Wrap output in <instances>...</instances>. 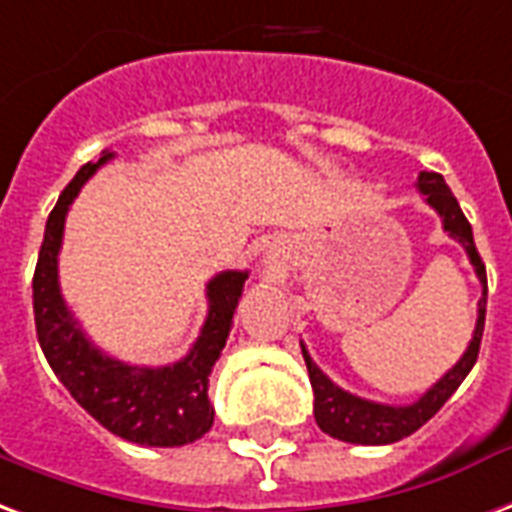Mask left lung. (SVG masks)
I'll use <instances>...</instances> for the list:
<instances>
[{"label":"left lung","mask_w":512,"mask_h":512,"mask_svg":"<svg viewBox=\"0 0 512 512\" xmlns=\"http://www.w3.org/2000/svg\"><path fill=\"white\" fill-rule=\"evenodd\" d=\"M418 192L426 198L439 217H442V227L450 238H456L458 244L467 249L469 263L475 266L480 285H483V298L478 301V323H475V333L469 339V347L464 355L458 358L453 369L448 374H442L429 391L423 393L418 401H412L407 407H391V404H377V401L361 399V396H352V393L342 391L336 382H331L320 372V366L309 358V352L304 350L306 369H309V382H312L314 391V420L317 426L331 434L333 439H342V442H352V445H391L399 439L410 437L415 431L431 420L439 412V407L453 396L458 385L464 382L472 366L478 361L480 352V339H483V323H486V295H488V282H486V266L480 260L478 249H475V238H472V225L464 217V211L458 206V200L453 198V192L445 184V179L439 173L423 170L418 176Z\"/></svg>","instance_id":"8db88e82"}]
</instances>
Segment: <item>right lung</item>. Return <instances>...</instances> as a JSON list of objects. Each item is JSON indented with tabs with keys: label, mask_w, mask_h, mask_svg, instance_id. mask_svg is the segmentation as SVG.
I'll list each match as a JSON object with an SVG mask.
<instances>
[{
	"label": "right lung",
	"mask_w": 512,
	"mask_h": 512,
	"mask_svg": "<svg viewBox=\"0 0 512 512\" xmlns=\"http://www.w3.org/2000/svg\"><path fill=\"white\" fill-rule=\"evenodd\" d=\"M108 160H113V151H102L100 160L86 162L64 187L45 222L32 279L37 342L70 396L111 434L149 448H179L200 439L214 426L208 377L227 342L233 312L249 274L222 271L208 282L206 323L200 328L198 342L181 361L168 366H130L94 347L64 304L59 249L70 203Z\"/></svg>",
	"instance_id": "1"
}]
</instances>
